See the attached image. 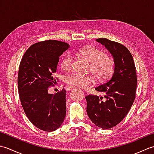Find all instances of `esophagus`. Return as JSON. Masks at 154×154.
<instances>
[{
	"mask_svg": "<svg viewBox=\"0 0 154 154\" xmlns=\"http://www.w3.org/2000/svg\"><path fill=\"white\" fill-rule=\"evenodd\" d=\"M73 89V87H71V86H68L67 87V91H70V90H71V89Z\"/></svg>",
	"mask_w": 154,
	"mask_h": 154,
	"instance_id": "esophagus-1",
	"label": "esophagus"
}]
</instances>
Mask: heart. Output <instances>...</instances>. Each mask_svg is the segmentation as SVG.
I'll return each mask as SVG.
<instances>
[{"mask_svg":"<svg viewBox=\"0 0 154 154\" xmlns=\"http://www.w3.org/2000/svg\"><path fill=\"white\" fill-rule=\"evenodd\" d=\"M79 54L85 60L91 64L90 71L99 81L108 79L112 74L114 61L112 59L104 55L103 51L94 47H87L79 51ZM73 57L67 54L63 58L61 67L65 71L69 70L72 67ZM65 82L72 87L87 89L94 84V79L91 75H83L73 73L65 77Z\"/></svg>","mask_w":154,"mask_h":154,"instance_id":"1","label":"heart"}]
</instances>
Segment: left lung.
Segmentation results:
<instances>
[{
	"label": "left lung",
	"instance_id": "obj_1",
	"mask_svg": "<svg viewBox=\"0 0 154 154\" xmlns=\"http://www.w3.org/2000/svg\"><path fill=\"white\" fill-rule=\"evenodd\" d=\"M96 41L112 55L114 71L109 80L95 88L103 97H85L87 112L97 126L109 129L120 123L131 109L136 97V71L132 55L124 45L106 38Z\"/></svg>",
	"mask_w": 154,
	"mask_h": 154
}]
</instances>
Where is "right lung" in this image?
<instances>
[{"mask_svg": "<svg viewBox=\"0 0 154 154\" xmlns=\"http://www.w3.org/2000/svg\"><path fill=\"white\" fill-rule=\"evenodd\" d=\"M69 48L57 40L38 42L28 49L20 64L18 87L22 106L29 120L44 131L56 130L66 115V91L50 94L48 89L56 83L54 75L60 57Z\"/></svg>", "mask_w": 154, "mask_h": 154, "instance_id": "obj_1", "label": "right lung"}]
</instances>
